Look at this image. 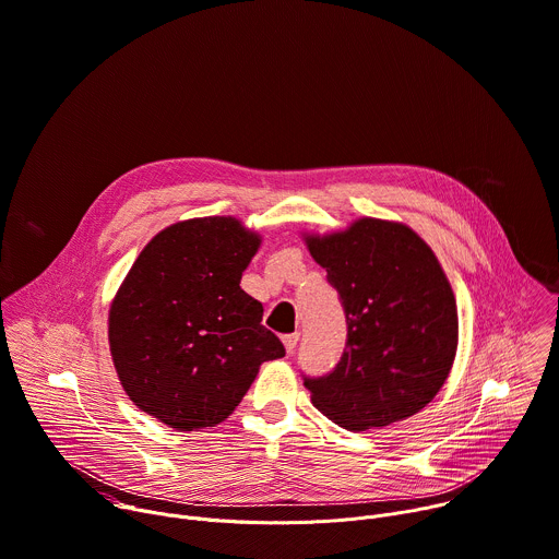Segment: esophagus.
Wrapping results in <instances>:
<instances>
[{"label": "esophagus", "instance_id": "1", "mask_svg": "<svg viewBox=\"0 0 559 559\" xmlns=\"http://www.w3.org/2000/svg\"><path fill=\"white\" fill-rule=\"evenodd\" d=\"M298 337H300V333H287V335H283V344H285L287 353H294V348L298 346Z\"/></svg>", "mask_w": 559, "mask_h": 559}]
</instances>
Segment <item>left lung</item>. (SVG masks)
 Listing matches in <instances>:
<instances>
[{
	"label": "left lung",
	"instance_id": "left-lung-1",
	"mask_svg": "<svg viewBox=\"0 0 559 559\" xmlns=\"http://www.w3.org/2000/svg\"><path fill=\"white\" fill-rule=\"evenodd\" d=\"M305 241L346 316L340 361L305 378L311 404L344 430L391 426L426 408L459 344L454 292L430 246L408 226L373 217Z\"/></svg>",
	"mask_w": 559,
	"mask_h": 559
}]
</instances>
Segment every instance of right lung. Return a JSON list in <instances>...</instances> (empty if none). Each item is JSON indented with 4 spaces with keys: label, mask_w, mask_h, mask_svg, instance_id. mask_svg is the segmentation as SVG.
Returning a JSON list of instances; mask_svg holds the SVG:
<instances>
[{
    "label": "right lung",
    "mask_w": 559,
    "mask_h": 559,
    "mask_svg": "<svg viewBox=\"0 0 559 559\" xmlns=\"http://www.w3.org/2000/svg\"><path fill=\"white\" fill-rule=\"evenodd\" d=\"M259 246L235 217L179 222L144 246L109 309L116 373L142 413L181 432L217 426L285 355L239 285Z\"/></svg>",
    "instance_id": "1"
}]
</instances>
